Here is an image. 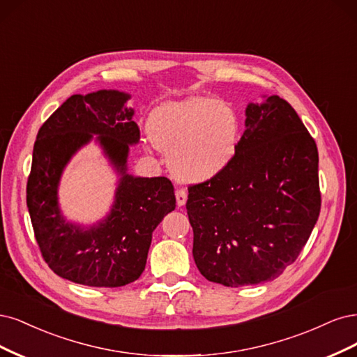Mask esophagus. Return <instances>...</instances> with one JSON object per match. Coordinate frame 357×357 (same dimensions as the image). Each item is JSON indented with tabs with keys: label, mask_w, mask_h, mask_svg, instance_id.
I'll use <instances>...</instances> for the list:
<instances>
[{
	"label": "esophagus",
	"mask_w": 357,
	"mask_h": 357,
	"mask_svg": "<svg viewBox=\"0 0 357 357\" xmlns=\"http://www.w3.org/2000/svg\"><path fill=\"white\" fill-rule=\"evenodd\" d=\"M175 195H176V203H178V206H183L187 203V191L185 190H178L176 192H175Z\"/></svg>",
	"instance_id": "34e87169"
}]
</instances>
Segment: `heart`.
I'll list each match as a JSON object with an SVG mask.
<instances>
[{
	"label": "heart",
	"instance_id": "1",
	"mask_svg": "<svg viewBox=\"0 0 357 357\" xmlns=\"http://www.w3.org/2000/svg\"><path fill=\"white\" fill-rule=\"evenodd\" d=\"M154 145L170 155V169L183 182H204L231 162L238 141L233 108L208 96L187 98L158 108L148 126Z\"/></svg>",
	"mask_w": 357,
	"mask_h": 357
}]
</instances>
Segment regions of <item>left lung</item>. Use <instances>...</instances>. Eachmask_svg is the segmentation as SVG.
<instances>
[{
	"mask_svg": "<svg viewBox=\"0 0 357 357\" xmlns=\"http://www.w3.org/2000/svg\"><path fill=\"white\" fill-rule=\"evenodd\" d=\"M231 162L188 187L192 257L209 282L273 280L301 254L320 213L316 142L279 96L249 103Z\"/></svg>",
	"mask_w": 357,
	"mask_h": 357,
	"instance_id": "obj_1",
	"label": "left lung"
}]
</instances>
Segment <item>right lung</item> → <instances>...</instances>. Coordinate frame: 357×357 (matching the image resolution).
Listing matches in <instances>:
<instances>
[{"label": "right lung", "instance_id": "obj_1", "mask_svg": "<svg viewBox=\"0 0 357 357\" xmlns=\"http://www.w3.org/2000/svg\"><path fill=\"white\" fill-rule=\"evenodd\" d=\"M130 95L99 90L73 95L41 126L33 144L26 183L31 222L47 266L61 278L95 287H119L145 270L153 231L175 209V188L165 178L128 174L129 148L139 142ZM99 134L122 178L110 215L90 229L66 223L56 203V187L70 157Z\"/></svg>", "mask_w": 357, "mask_h": 357}]
</instances>
